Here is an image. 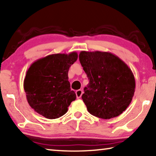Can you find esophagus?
Segmentation results:
<instances>
[{"label":"esophagus","mask_w":156,"mask_h":156,"mask_svg":"<svg viewBox=\"0 0 156 156\" xmlns=\"http://www.w3.org/2000/svg\"><path fill=\"white\" fill-rule=\"evenodd\" d=\"M76 97L78 98H80L82 96V95H83V90H81V89H78L76 91Z\"/></svg>","instance_id":"obj_1"}]
</instances>
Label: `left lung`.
I'll list each match as a JSON object with an SVG mask.
<instances>
[{"mask_svg": "<svg viewBox=\"0 0 156 156\" xmlns=\"http://www.w3.org/2000/svg\"><path fill=\"white\" fill-rule=\"evenodd\" d=\"M79 60L89 80L82 96L88 112L105 120L120 115L130 105L135 92L131 69L110 52L82 51Z\"/></svg>", "mask_w": 156, "mask_h": 156, "instance_id": "1", "label": "left lung"}]
</instances>
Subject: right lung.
I'll use <instances>...</instances> for the list:
<instances>
[{"mask_svg":"<svg viewBox=\"0 0 156 156\" xmlns=\"http://www.w3.org/2000/svg\"><path fill=\"white\" fill-rule=\"evenodd\" d=\"M78 59L76 51L55 54L36 60L26 72L24 80L26 98L30 107L48 119L65 114L76 98L71 90L68 72Z\"/></svg>","mask_w":156,"mask_h":156,"instance_id":"add662e5","label":"right lung"}]
</instances>
